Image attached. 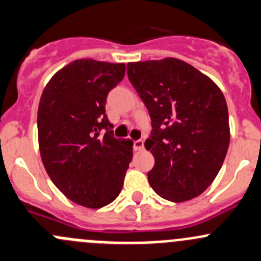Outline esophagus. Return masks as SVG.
Segmentation results:
<instances>
[{
  "label": "esophagus",
  "mask_w": 261,
  "mask_h": 261,
  "mask_svg": "<svg viewBox=\"0 0 261 261\" xmlns=\"http://www.w3.org/2000/svg\"><path fill=\"white\" fill-rule=\"evenodd\" d=\"M134 150H135V151H141V150H144V141H142V140H136V141H134Z\"/></svg>",
  "instance_id": "obj_1"
}]
</instances>
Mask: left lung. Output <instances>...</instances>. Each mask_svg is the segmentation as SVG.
<instances>
[{
  "label": "left lung",
  "instance_id": "obj_1",
  "mask_svg": "<svg viewBox=\"0 0 261 261\" xmlns=\"http://www.w3.org/2000/svg\"><path fill=\"white\" fill-rule=\"evenodd\" d=\"M152 131L145 141L155 159L147 172L158 195L182 202L204 193L220 171L230 141L221 90L194 66L174 57L127 64Z\"/></svg>",
  "mask_w": 261,
  "mask_h": 261
}]
</instances>
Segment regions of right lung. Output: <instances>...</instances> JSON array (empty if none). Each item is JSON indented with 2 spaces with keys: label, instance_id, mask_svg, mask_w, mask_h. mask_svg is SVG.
I'll return each instance as SVG.
<instances>
[{
  "label": "right lung",
  "instance_id": "obj_1",
  "mask_svg": "<svg viewBox=\"0 0 261 261\" xmlns=\"http://www.w3.org/2000/svg\"><path fill=\"white\" fill-rule=\"evenodd\" d=\"M125 64L75 60L57 71L41 95L38 146L48 176L66 197L98 209L116 199L133 159V141L116 139L106 97Z\"/></svg>",
  "mask_w": 261,
  "mask_h": 261
}]
</instances>
